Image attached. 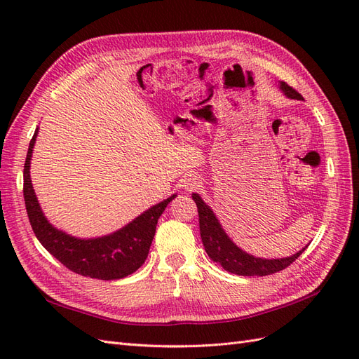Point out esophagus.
<instances>
[{"label":"esophagus","instance_id":"esophagus-1","mask_svg":"<svg viewBox=\"0 0 359 359\" xmlns=\"http://www.w3.org/2000/svg\"><path fill=\"white\" fill-rule=\"evenodd\" d=\"M199 186V180L196 178V177H187V178H184V181H182V189L184 190H194Z\"/></svg>","mask_w":359,"mask_h":359}]
</instances>
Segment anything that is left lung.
<instances>
[{
    "label": "left lung",
    "instance_id": "obj_1",
    "mask_svg": "<svg viewBox=\"0 0 359 359\" xmlns=\"http://www.w3.org/2000/svg\"><path fill=\"white\" fill-rule=\"evenodd\" d=\"M278 88L281 90L287 99L302 100V95L297 93L285 82H280ZM193 201L198 205L199 212V227H201V238L205 247V252L211 257L214 262L220 264L226 271H229L236 276H269L278 273V271L287 268L293 260L298 259L299 255L306 250L304 247L298 253L289 257L281 259H264L256 257L253 255L245 253L244 250L238 247L222 227L219 219H217L214 211L206 205L198 193L191 194Z\"/></svg>",
    "mask_w": 359,
    "mask_h": 359
}]
</instances>
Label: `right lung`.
<instances>
[{
	"label": "right lung",
	"mask_w": 359,
	"mask_h": 359,
	"mask_svg": "<svg viewBox=\"0 0 359 359\" xmlns=\"http://www.w3.org/2000/svg\"><path fill=\"white\" fill-rule=\"evenodd\" d=\"M37 133L39 127L29 142L24 166V199L31 227L40 244L64 266L83 277L118 280L133 274L147 260L160 215L177 194L153 205L114 233L99 238L72 236L49 223L32 189L29 168Z\"/></svg>",
	"instance_id": "obj_1"
}]
</instances>
